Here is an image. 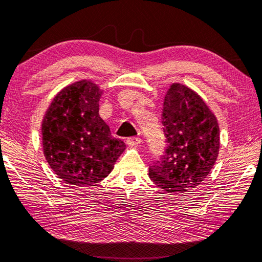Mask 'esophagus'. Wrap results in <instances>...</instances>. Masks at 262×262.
Returning a JSON list of instances; mask_svg holds the SVG:
<instances>
[{"mask_svg": "<svg viewBox=\"0 0 262 262\" xmlns=\"http://www.w3.org/2000/svg\"><path fill=\"white\" fill-rule=\"evenodd\" d=\"M140 143H141V139L139 137H132V138L126 139V144L131 147H137Z\"/></svg>", "mask_w": 262, "mask_h": 262, "instance_id": "34e87169", "label": "esophagus"}]
</instances>
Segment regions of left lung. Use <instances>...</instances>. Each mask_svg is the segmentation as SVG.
<instances>
[{
	"mask_svg": "<svg viewBox=\"0 0 262 262\" xmlns=\"http://www.w3.org/2000/svg\"><path fill=\"white\" fill-rule=\"evenodd\" d=\"M162 124L167 147L148 177L166 192L194 189L208 177L220 152L216 116L199 94L175 82L164 98Z\"/></svg>",
	"mask_w": 262,
	"mask_h": 262,
	"instance_id": "left-lung-1",
	"label": "left lung"
}]
</instances>
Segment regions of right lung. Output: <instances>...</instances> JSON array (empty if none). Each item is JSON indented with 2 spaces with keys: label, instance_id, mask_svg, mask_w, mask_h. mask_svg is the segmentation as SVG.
<instances>
[{
  "label": "right lung",
  "instance_id": "add662e5",
  "mask_svg": "<svg viewBox=\"0 0 262 262\" xmlns=\"http://www.w3.org/2000/svg\"><path fill=\"white\" fill-rule=\"evenodd\" d=\"M102 94L94 81H76L54 96L42 117L44 156L67 184L87 187L102 181L126 148L100 117Z\"/></svg>",
  "mask_w": 262,
  "mask_h": 262
}]
</instances>
